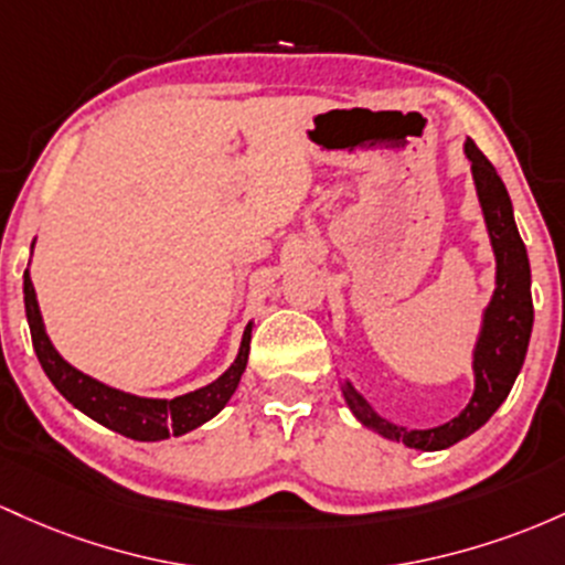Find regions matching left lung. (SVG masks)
<instances>
[{
    "instance_id": "8db88e82",
    "label": "left lung",
    "mask_w": 565,
    "mask_h": 565,
    "mask_svg": "<svg viewBox=\"0 0 565 565\" xmlns=\"http://www.w3.org/2000/svg\"><path fill=\"white\" fill-rule=\"evenodd\" d=\"M465 154L472 162V183L478 194L480 213H483L488 243H491L497 275H493V294L480 312L478 335L472 344V376L475 390L470 403L459 416L440 427L405 429L401 424L384 419L363 392L352 384V379H341V395L363 427L386 437L392 443L416 448V451H443L454 443L470 437L475 429L497 414L507 401L518 373H521L525 352H529L531 328H534V301H531V264L529 253L518 232L512 200L507 194L504 181L497 168L486 160L483 151L467 138Z\"/></svg>"
}]
</instances>
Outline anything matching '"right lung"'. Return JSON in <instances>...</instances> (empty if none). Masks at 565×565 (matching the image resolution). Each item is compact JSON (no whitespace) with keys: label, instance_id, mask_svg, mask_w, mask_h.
Returning <instances> with one entry per match:
<instances>
[{"label":"right lung","instance_id":"1","mask_svg":"<svg viewBox=\"0 0 565 565\" xmlns=\"http://www.w3.org/2000/svg\"><path fill=\"white\" fill-rule=\"evenodd\" d=\"M34 243H31V253H34ZM23 303H26V320L31 341H34V352L40 358L42 371L47 373L55 390L74 408L90 416L93 422L104 424L111 433H119L138 443L168 440V437L186 435L192 429L202 427L205 422H211L232 401V395L239 386V379L245 373V365H248L253 320L245 326L243 339H239L237 358L211 384L186 392V395L170 397V401L168 397L132 395V392L117 390V386H109L98 382V379L87 376V373H82L68 360H63V354L50 341L47 328H44L40 301H36V290L34 282H31L29 269L23 271Z\"/></svg>","mask_w":565,"mask_h":565}]
</instances>
